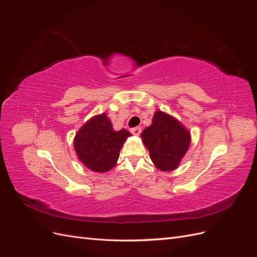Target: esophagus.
Wrapping results in <instances>:
<instances>
[{"mask_svg": "<svg viewBox=\"0 0 257 257\" xmlns=\"http://www.w3.org/2000/svg\"><path fill=\"white\" fill-rule=\"evenodd\" d=\"M131 133L133 134V135H136V136L141 135V133H142V127H141V126H136V127L131 128Z\"/></svg>", "mask_w": 257, "mask_h": 257, "instance_id": "esophagus-1", "label": "esophagus"}]
</instances>
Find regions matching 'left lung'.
Instances as JSON below:
<instances>
[{
  "label": "left lung",
  "mask_w": 257,
  "mask_h": 257,
  "mask_svg": "<svg viewBox=\"0 0 257 257\" xmlns=\"http://www.w3.org/2000/svg\"><path fill=\"white\" fill-rule=\"evenodd\" d=\"M142 137L154 165L162 172L178 167L191 142L190 133L181 123L162 111H155L152 124L144 130Z\"/></svg>",
  "instance_id": "1"
}]
</instances>
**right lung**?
Instances as JSON below:
<instances>
[{"label": "right lung", "mask_w": 257, "mask_h": 257, "mask_svg": "<svg viewBox=\"0 0 257 257\" xmlns=\"http://www.w3.org/2000/svg\"><path fill=\"white\" fill-rule=\"evenodd\" d=\"M131 136L126 130L115 132L106 113L89 120L76 134L74 147L83 164L95 173L110 170L119 159L125 139Z\"/></svg>", "instance_id": "right-lung-1"}]
</instances>
